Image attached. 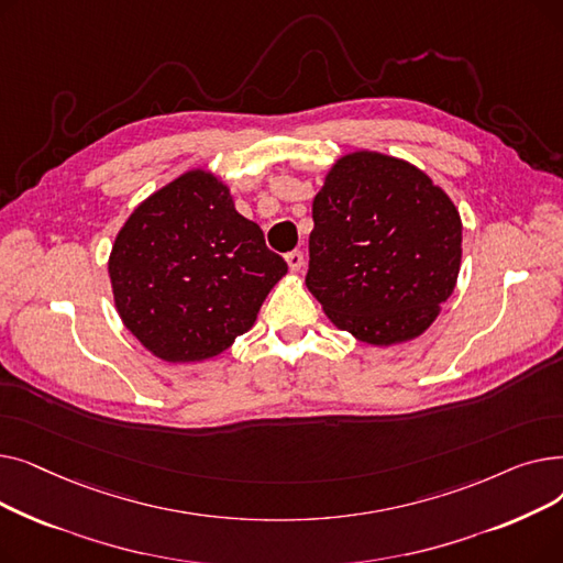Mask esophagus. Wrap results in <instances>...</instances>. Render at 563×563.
Returning a JSON list of instances; mask_svg holds the SVG:
<instances>
[{
  "label": "esophagus",
  "mask_w": 563,
  "mask_h": 563,
  "mask_svg": "<svg viewBox=\"0 0 563 563\" xmlns=\"http://www.w3.org/2000/svg\"><path fill=\"white\" fill-rule=\"evenodd\" d=\"M285 260H287V266H289V272H291V274L301 272V266H303V253H301V251H291V253H287V255H285Z\"/></svg>",
  "instance_id": "obj_1"
}]
</instances>
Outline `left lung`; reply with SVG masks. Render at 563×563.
Listing matches in <instances>:
<instances>
[{"instance_id": "8db88e82", "label": "left lung", "mask_w": 563, "mask_h": 563, "mask_svg": "<svg viewBox=\"0 0 563 563\" xmlns=\"http://www.w3.org/2000/svg\"><path fill=\"white\" fill-rule=\"evenodd\" d=\"M306 285L340 331L374 346L420 338L456 287L461 214L406 159L353 151L312 200Z\"/></svg>"}]
</instances>
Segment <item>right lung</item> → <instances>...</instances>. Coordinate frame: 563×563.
Here are the masks:
<instances>
[{
  "mask_svg": "<svg viewBox=\"0 0 563 563\" xmlns=\"http://www.w3.org/2000/svg\"><path fill=\"white\" fill-rule=\"evenodd\" d=\"M107 266L125 329L173 365L214 358L251 331L287 274L260 225L234 210L230 187L207 168L177 175L139 202Z\"/></svg>",
  "mask_w": 563,
  "mask_h": 563,
  "instance_id": "1",
  "label": "right lung"
}]
</instances>
